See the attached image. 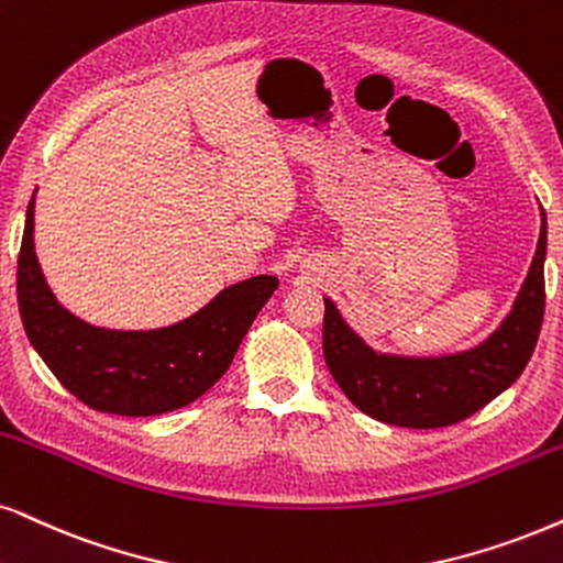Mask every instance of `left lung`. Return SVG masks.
I'll return each mask as SVG.
<instances>
[{
	"mask_svg": "<svg viewBox=\"0 0 563 563\" xmlns=\"http://www.w3.org/2000/svg\"><path fill=\"white\" fill-rule=\"evenodd\" d=\"M545 212L536 257L509 317L486 343L444 358H395L361 343L324 298L322 347L330 374L366 416L405 429H441L471 418L525 372L545 311Z\"/></svg>",
	"mask_w": 563,
	"mask_h": 563,
	"instance_id": "1",
	"label": "left lung"
}]
</instances>
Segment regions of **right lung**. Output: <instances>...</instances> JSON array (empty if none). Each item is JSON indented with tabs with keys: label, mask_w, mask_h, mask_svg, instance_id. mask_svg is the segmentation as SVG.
Instances as JSON below:
<instances>
[{
	"label": "right lung",
	"mask_w": 563,
	"mask_h": 563,
	"mask_svg": "<svg viewBox=\"0 0 563 563\" xmlns=\"http://www.w3.org/2000/svg\"><path fill=\"white\" fill-rule=\"evenodd\" d=\"M277 277H249L202 311L166 330L113 332L90 327L56 303L33 252V199L18 257L23 327L44 364L77 400L111 416H161L195 402L229 372L241 340Z\"/></svg>",
	"instance_id": "add662e5"
}]
</instances>
